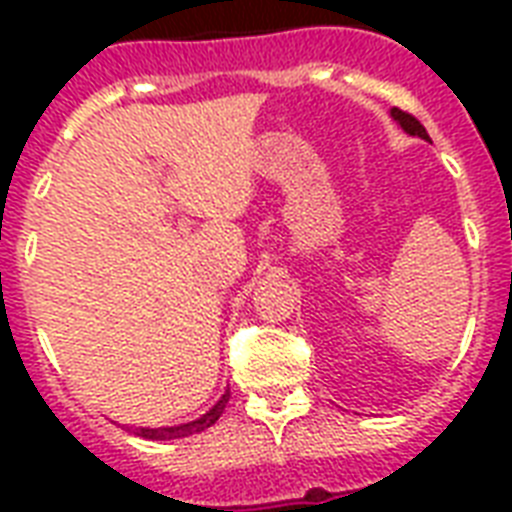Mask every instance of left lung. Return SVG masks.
<instances>
[{"label": "left lung", "mask_w": 512, "mask_h": 512, "mask_svg": "<svg viewBox=\"0 0 512 512\" xmlns=\"http://www.w3.org/2000/svg\"><path fill=\"white\" fill-rule=\"evenodd\" d=\"M390 114H393V119H396V122L404 127V132H409V135H417V138H422V140H430L428 132H425V127H422V124L417 122L412 114H406V111H401V108H393Z\"/></svg>", "instance_id": "left-lung-1"}]
</instances>
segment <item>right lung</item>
<instances>
[{
    "mask_svg": "<svg viewBox=\"0 0 512 512\" xmlns=\"http://www.w3.org/2000/svg\"><path fill=\"white\" fill-rule=\"evenodd\" d=\"M225 404H228V393L204 417H199V420L188 422V425H177V428H135V436L151 438V441H167V438H185L191 436V433H201V430H207L209 425H215L220 420Z\"/></svg>",
    "mask_w": 512,
    "mask_h": 512,
    "instance_id": "1",
    "label": "right lung"
}]
</instances>
